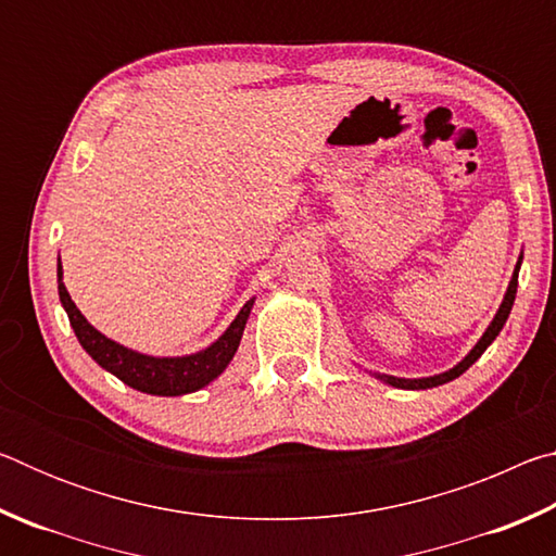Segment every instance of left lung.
Here are the masks:
<instances>
[{"label": "left lung", "mask_w": 556, "mask_h": 556, "mask_svg": "<svg viewBox=\"0 0 556 556\" xmlns=\"http://www.w3.org/2000/svg\"><path fill=\"white\" fill-rule=\"evenodd\" d=\"M520 265H522V255L517 257L513 279H510V285H507V291H505V296H503V304H501V308H497V314L493 316L491 326L485 328V333L478 338V343L470 348L468 355L460 363H456L454 368H448L446 372H439V375H429V378H394V375H384V372H372V378H378L384 384H392V388H397V390H429V388H439V384H446L451 380H456L458 375H464L470 368V365H473L478 357L485 353V348L495 341L497 333L503 331V326L507 321V316H510L513 304H515L517 275H520Z\"/></svg>", "instance_id": "8db88e82"}]
</instances>
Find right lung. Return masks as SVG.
I'll use <instances>...</instances> for the list:
<instances>
[{
  "mask_svg": "<svg viewBox=\"0 0 556 556\" xmlns=\"http://www.w3.org/2000/svg\"><path fill=\"white\" fill-rule=\"evenodd\" d=\"M59 296L65 314H68L75 338H78L83 345V351H86L102 370L112 372L115 378L129 384L131 390L156 394V397H181V394L203 390L205 384H211L218 378V375L230 365L232 355L238 353L244 324H248L252 304H255V296H252L248 304L240 308V314L235 316V321L225 328L218 341L205 345L203 351L188 355H147L112 341L105 333H100L96 326L88 324V318L73 304L68 289L63 285L61 255Z\"/></svg>",
  "mask_w": 556,
  "mask_h": 556,
  "instance_id": "1",
  "label": "right lung"
}]
</instances>
